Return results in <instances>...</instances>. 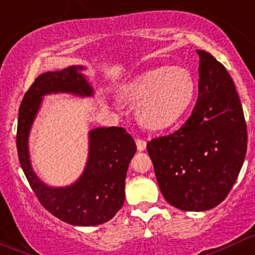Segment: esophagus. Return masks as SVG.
I'll return each mask as SVG.
<instances>
[{"label":"esophagus","mask_w":255,"mask_h":255,"mask_svg":"<svg viewBox=\"0 0 255 255\" xmlns=\"http://www.w3.org/2000/svg\"><path fill=\"white\" fill-rule=\"evenodd\" d=\"M136 146H137L138 151H143L146 148V141L143 138H136Z\"/></svg>","instance_id":"1"}]
</instances>
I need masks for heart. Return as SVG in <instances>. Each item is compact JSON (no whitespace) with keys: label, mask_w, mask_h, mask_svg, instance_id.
I'll list each match as a JSON object with an SVG mask.
<instances>
[{"label":"heart","mask_w":255,"mask_h":255,"mask_svg":"<svg viewBox=\"0 0 255 255\" xmlns=\"http://www.w3.org/2000/svg\"><path fill=\"white\" fill-rule=\"evenodd\" d=\"M195 92L193 75L181 65L147 70L120 90L124 99L138 103V123L150 130H163L176 124L190 108Z\"/></svg>","instance_id":"heart-1"}]
</instances>
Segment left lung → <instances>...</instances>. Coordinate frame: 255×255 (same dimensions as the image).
Returning a JSON list of instances; mask_svg holds the SVG:
<instances>
[{"label": "left lung", "instance_id": "obj_1", "mask_svg": "<svg viewBox=\"0 0 255 255\" xmlns=\"http://www.w3.org/2000/svg\"><path fill=\"white\" fill-rule=\"evenodd\" d=\"M200 55L198 98L187 122L152 138L147 152L161 193L182 211H207L228 196L247 152V124L236 87L224 65Z\"/></svg>", "mask_w": 255, "mask_h": 255}]
</instances>
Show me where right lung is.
<instances>
[{
    "label": "right lung",
    "instance_id": "1",
    "mask_svg": "<svg viewBox=\"0 0 255 255\" xmlns=\"http://www.w3.org/2000/svg\"><path fill=\"white\" fill-rule=\"evenodd\" d=\"M83 67L47 72L36 78L22 99L17 125L19 163L41 205L48 212L73 226H98L123 207L128 163L136 152L130 133L123 128H98L89 132V157L79 180L68 187H49L33 172L28 152V135L43 95L72 93L93 95V88L80 74Z\"/></svg>",
    "mask_w": 255,
    "mask_h": 255
}]
</instances>
